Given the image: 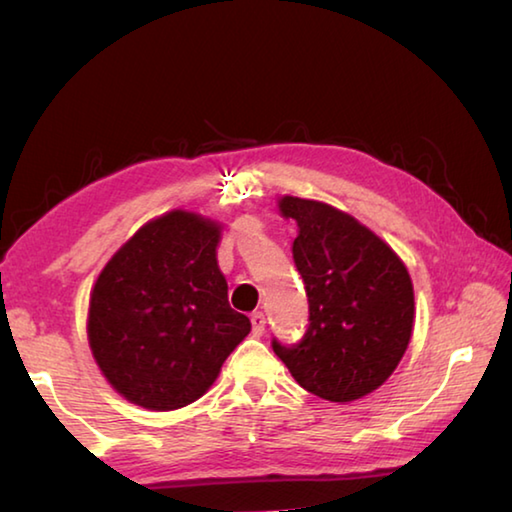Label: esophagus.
I'll return each instance as SVG.
<instances>
[{"instance_id":"esophagus-1","label":"esophagus","mask_w":512,"mask_h":512,"mask_svg":"<svg viewBox=\"0 0 512 512\" xmlns=\"http://www.w3.org/2000/svg\"><path fill=\"white\" fill-rule=\"evenodd\" d=\"M250 323H253V334H255V336H262V334H264L266 316L262 314V311H255V314L250 316Z\"/></svg>"}]
</instances>
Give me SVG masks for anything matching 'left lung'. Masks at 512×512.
I'll return each instance as SVG.
<instances>
[{"label":"left lung","mask_w":512,"mask_h":512,"mask_svg":"<svg viewBox=\"0 0 512 512\" xmlns=\"http://www.w3.org/2000/svg\"><path fill=\"white\" fill-rule=\"evenodd\" d=\"M298 223L293 262L305 282L309 327L298 345L273 341L293 379L329 402H354L384 384L409 348L413 282L395 250L348 212L282 196Z\"/></svg>","instance_id":"1"}]
</instances>
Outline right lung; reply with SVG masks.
Wrapping results in <instances>:
<instances>
[{"instance_id":"right-lung-1","label":"right lung","mask_w":512,"mask_h":512,"mask_svg":"<svg viewBox=\"0 0 512 512\" xmlns=\"http://www.w3.org/2000/svg\"><path fill=\"white\" fill-rule=\"evenodd\" d=\"M223 225L171 210L144 223L103 266L90 293L88 343L101 375L142 409L203 397L250 320L228 305L216 262Z\"/></svg>"}]
</instances>
